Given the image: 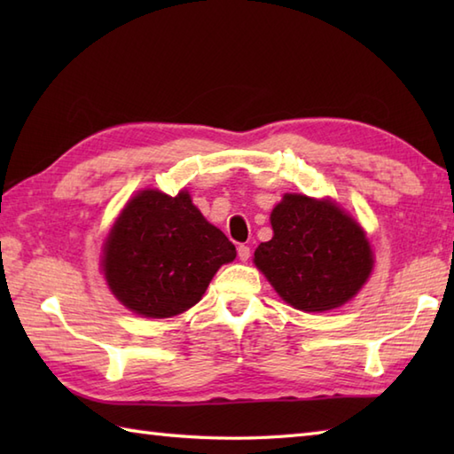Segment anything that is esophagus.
<instances>
[{
	"label": "esophagus",
	"instance_id": "esophagus-1",
	"mask_svg": "<svg viewBox=\"0 0 454 454\" xmlns=\"http://www.w3.org/2000/svg\"><path fill=\"white\" fill-rule=\"evenodd\" d=\"M249 255H252V252H249L247 246H238V257H239V262H247Z\"/></svg>",
	"mask_w": 454,
	"mask_h": 454
}]
</instances>
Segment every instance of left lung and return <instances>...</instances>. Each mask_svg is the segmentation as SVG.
<instances>
[{
    "label": "left lung",
    "mask_w": 454,
    "mask_h": 454,
    "mask_svg": "<svg viewBox=\"0 0 454 454\" xmlns=\"http://www.w3.org/2000/svg\"><path fill=\"white\" fill-rule=\"evenodd\" d=\"M273 238L254 263L296 310L325 312L361 291L374 259L364 230L330 199L286 192L271 212Z\"/></svg>",
    "instance_id": "obj_1"
}]
</instances>
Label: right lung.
<instances>
[{"label":"right lung","instance_id":"obj_1","mask_svg":"<svg viewBox=\"0 0 454 454\" xmlns=\"http://www.w3.org/2000/svg\"><path fill=\"white\" fill-rule=\"evenodd\" d=\"M236 247L192 205L156 189L134 195L103 244L111 293L144 317H171L195 306Z\"/></svg>","mask_w":454,"mask_h":454}]
</instances>
